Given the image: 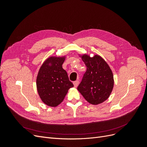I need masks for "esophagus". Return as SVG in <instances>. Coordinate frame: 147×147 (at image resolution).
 <instances>
[{
    "mask_svg": "<svg viewBox=\"0 0 147 147\" xmlns=\"http://www.w3.org/2000/svg\"><path fill=\"white\" fill-rule=\"evenodd\" d=\"M78 84H79V82H78V80H77V81H75V82H74V87H75V88H77V87L78 86Z\"/></svg>",
    "mask_w": 147,
    "mask_h": 147,
    "instance_id": "1",
    "label": "esophagus"
}]
</instances>
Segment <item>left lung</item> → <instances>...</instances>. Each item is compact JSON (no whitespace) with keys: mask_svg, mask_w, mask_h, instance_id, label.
Returning <instances> with one entry per match:
<instances>
[{"mask_svg":"<svg viewBox=\"0 0 147 147\" xmlns=\"http://www.w3.org/2000/svg\"><path fill=\"white\" fill-rule=\"evenodd\" d=\"M87 69L77 90L89 103L98 105L107 99L114 85L112 71L99 55H79Z\"/></svg>","mask_w":147,"mask_h":147,"instance_id":"1","label":"left lung"}]
</instances>
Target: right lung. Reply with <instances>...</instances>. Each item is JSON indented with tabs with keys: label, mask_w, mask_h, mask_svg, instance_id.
I'll return each mask as SVG.
<instances>
[{
	"label": "right lung",
	"mask_w": 147,
	"mask_h": 147,
	"mask_svg": "<svg viewBox=\"0 0 147 147\" xmlns=\"http://www.w3.org/2000/svg\"><path fill=\"white\" fill-rule=\"evenodd\" d=\"M64 56H50L41 65L37 77L38 94L44 104L55 107L64 99L68 90L74 86L63 64Z\"/></svg>",
	"instance_id": "add662e5"
}]
</instances>
